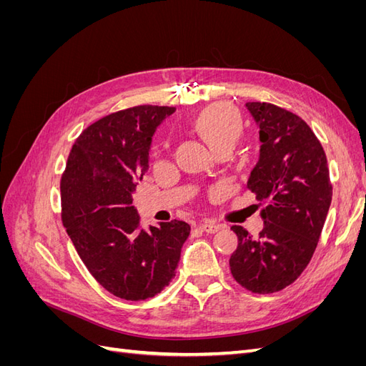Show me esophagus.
I'll return each mask as SVG.
<instances>
[{"instance_id":"esophagus-1","label":"esophagus","mask_w":366,"mask_h":366,"mask_svg":"<svg viewBox=\"0 0 366 366\" xmlns=\"http://www.w3.org/2000/svg\"><path fill=\"white\" fill-rule=\"evenodd\" d=\"M221 227L219 223H215V221H203V223L200 224V229L203 232H206V234H215V232H218Z\"/></svg>"}]
</instances>
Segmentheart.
<instances>
[{
    "label": "heart",
    "instance_id": "b5f03b06",
    "mask_svg": "<svg viewBox=\"0 0 366 366\" xmlns=\"http://www.w3.org/2000/svg\"><path fill=\"white\" fill-rule=\"evenodd\" d=\"M187 127L200 137L210 151H232L246 134V120L235 107L217 102L195 113Z\"/></svg>",
    "mask_w": 366,
    "mask_h": 366
}]
</instances>
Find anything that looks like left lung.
I'll use <instances>...</instances> for the list:
<instances>
[{"instance_id":"left-lung-1","label":"left lung","mask_w":366,"mask_h":366,"mask_svg":"<svg viewBox=\"0 0 366 366\" xmlns=\"http://www.w3.org/2000/svg\"><path fill=\"white\" fill-rule=\"evenodd\" d=\"M259 125L261 157L247 187L262 209L257 238L232 226L238 247L230 272L249 292L267 295L293 284L312 261L333 197L325 151L305 122L267 102H247Z\"/></svg>"}]
</instances>
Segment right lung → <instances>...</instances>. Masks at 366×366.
<instances>
[{
    "mask_svg": "<svg viewBox=\"0 0 366 366\" xmlns=\"http://www.w3.org/2000/svg\"><path fill=\"white\" fill-rule=\"evenodd\" d=\"M174 107L139 105L81 132L61 179V218L88 272L127 301L159 295L175 276L191 226L142 227L131 194L148 169L151 137Z\"/></svg>",
    "mask_w": 366,
    "mask_h": 366,
    "instance_id": "1",
    "label": "right lung"
}]
</instances>
